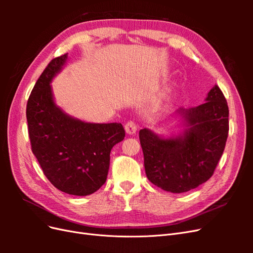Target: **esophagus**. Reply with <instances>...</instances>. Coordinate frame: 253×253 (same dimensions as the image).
Here are the masks:
<instances>
[{
	"instance_id": "34e87169",
	"label": "esophagus",
	"mask_w": 253,
	"mask_h": 253,
	"mask_svg": "<svg viewBox=\"0 0 253 253\" xmlns=\"http://www.w3.org/2000/svg\"><path fill=\"white\" fill-rule=\"evenodd\" d=\"M125 128H126V132L127 134H134L137 131V126L135 124V121H132V120L127 121Z\"/></svg>"
}]
</instances>
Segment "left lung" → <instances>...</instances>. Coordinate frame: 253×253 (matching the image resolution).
Segmentation results:
<instances>
[{"label": "left lung", "mask_w": 253, "mask_h": 253, "mask_svg": "<svg viewBox=\"0 0 253 253\" xmlns=\"http://www.w3.org/2000/svg\"><path fill=\"white\" fill-rule=\"evenodd\" d=\"M205 103L179 113L189 126L182 135L162 138L139 131L144 169L149 180L172 193H182L208 180L223 155L229 132V109L218 85Z\"/></svg>", "instance_id": "1"}]
</instances>
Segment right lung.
<instances>
[{"instance_id": "1", "label": "right lung", "mask_w": 253, "mask_h": 253, "mask_svg": "<svg viewBox=\"0 0 253 253\" xmlns=\"http://www.w3.org/2000/svg\"><path fill=\"white\" fill-rule=\"evenodd\" d=\"M67 59H52L30 93L26 106L32 151L44 175L62 192L85 196L106 180L110 154L124 140L121 124H88L70 117L53 102L50 82Z\"/></svg>"}]
</instances>
